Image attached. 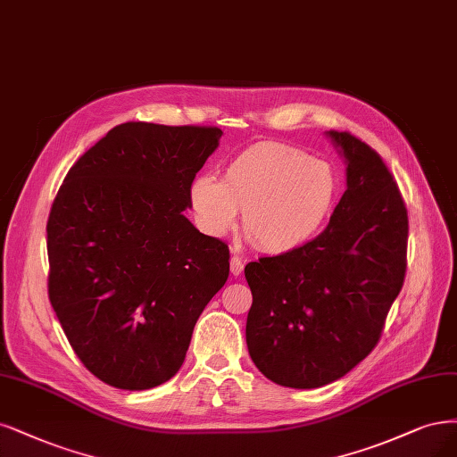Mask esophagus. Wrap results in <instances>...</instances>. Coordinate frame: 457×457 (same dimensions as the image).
<instances>
[{
    "label": "esophagus",
    "mask_w": 457,
    "mask_h": 457,
    "mask_svg": "<svg viewBox=\"0 0 457 457\" xmlns=\"http://www.w3.org/2000/svg\"><path fill=\"white\" fill-rule=\"evenodd\" d=\"M242 272H244V262H242V259L232 255V257H230V274H232V276H240Z\"/></svg>",
    "instance_id": "esophagus-1"
}]
</instances>
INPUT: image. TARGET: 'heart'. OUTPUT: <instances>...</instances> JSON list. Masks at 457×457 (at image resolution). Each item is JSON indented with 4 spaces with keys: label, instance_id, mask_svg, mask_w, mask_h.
<instances>
[{
    "label": "heart",
    "instance_id": "1",
    "mask_svg": "<svg viewBox=\"0 0 457 457\" xmlns=\"http://www.w3.org/2000/svg\"><path fill=\"white\" fill-rule=\"evenodd\" d=\"M338 196L340 178L333 166L278 144L245 149L225 168L221 181L202 174L188 187V204L204 234L225 238L242 210L245 232L272 255L308 244Z\"/></svg>",
    "mask_w": 457,
    "mask_h": 457
}]
</instances>
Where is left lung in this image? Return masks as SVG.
Segmentation results:
<instances>
[{"label": "left lung", "mask_w": 457, "mask_h": 457, "mask_svg": "<svg viewBox=\"0 0 457 457\" xmlns=\"http://www.w3.org/2000/svg\"><path fill=\"white\" fill-rule=\"evenodd\" d=\"M325 136L345 164L327 228L244 270L249 355L266 378L295 389L335 382L372 352L406 272V208L380 154L348 132Z\"/></svg>", "instance_id": "left-lung-1"}]
</instances>
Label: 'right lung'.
<instances>
[{
    "instance_id": "add662e5",
    "label": "right lung",
    "mask_w": 457,
    "mask_h": 457,
    "mask_svg": "<svg viewBox=\"0 0 457 457\" xmlns=\"http://www.w3.org/2000/svg\"><path fill=\"white\" fill-rule=\"evenodd\" d=\"M223 132L124 122L79 159L46 223L49 298L77 357L129 391L181 369L228 247L188 219V187Z\"/></svg>"
}]
</instances>
